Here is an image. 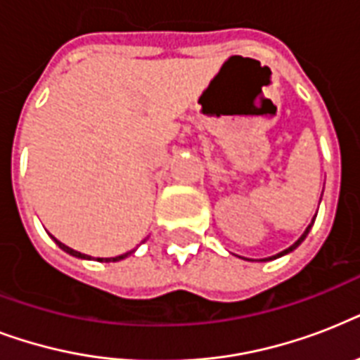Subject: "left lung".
<instances>
[{
	"label": "left lung",
	"mask_w": 360,
	"mask_h": 360,
	"mask_svg": "<svg viewBox=\"0 0 360 360\" xmlns=\"http://www.w3.org/2000/svg\"><path fill=\"white\" fill-rule=\"evenodd\" d=\"M312 224H314V220H312ZM312 224L308 226L307 230H304V233H302V236H301V237H299V239H297V240H295V243H293V245H291V246H290V248H285V250H282V252H280V254H276V256H273V257H269V259H276V257H280V256H284V254H290V252H291V250H295L297 246L301 245L302 240L307 239V236H308V231H310V228H312Z\"/></svg>",
	"instance_id": "1"
}]
</instances>
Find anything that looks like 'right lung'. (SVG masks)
Listing matches in <instances>:
<instances>
[{
    "label": "right lung",
    "mask_w": 360,
    "mask_h": 360,
    "mask_svg": "<svg viewBox=\"0 0 360 360\" xmlns=\"http://www.w3.org/2000/svg\"><path fill=\"white\" fill-rule=\"evenodd\" d=\"M52 239H53V237H52ZM53 240L58 243L61 250H65V252H67V254H70V256L82 257V259H91V256H86V254H82V252L72 250V248H69V246L63 245V243H59L58 239H53ZM132 252H134V250H132ZM129 254H130V252H127V254H121V256H115V257H97V259H98V262H120V259H124V257L129 256Z\"/></svg>",
    "instance_id": "1"
}]
</instances>
